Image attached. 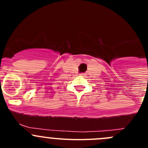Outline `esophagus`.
<instances>
[{
    "mask_svg": "<svg viewBox=\"0 0 148 148\" xmlns=\"http://www.w3.org/2000/svg\"><path fill=\"white\" fill-rule=\"evenodd\" d=\"M80 75H81V76H84L85 74H84V73H82V74H80Z\"/></svg>",
    "mask_w": 148,
    "mask_h": 148,
    "instance_id": "34e87169",
    "label": "esophagus"
}]
</instances>
